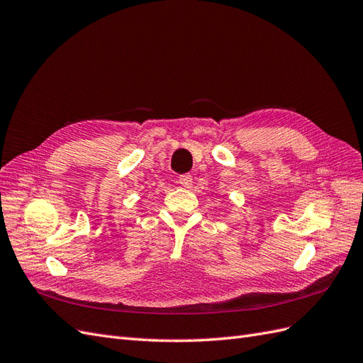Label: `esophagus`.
<instances>
[{
  "label": "esophagus",
  "mask_w": 363,
  "mask_h": 363,
  "mask_svg": "<svg viewBox=\"0 0 363 363\" xmlns=\"http://www.w3.org/2000/svg\"><path fill=\"white\" fill-rule=\"evenodd\" d=\"M179 184L182 185L184 189H191V185H193V176H191L190 173L181 174V176H179Z\"/></svg>",
  "instance_id": "34e87169"
}]
</instances>
